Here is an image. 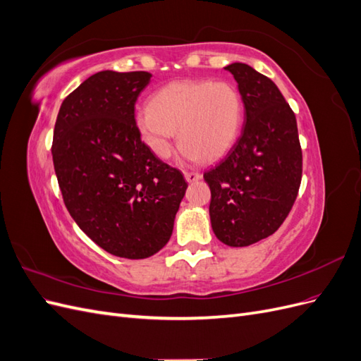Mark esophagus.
Segmentation results:
<instances>
[{
	"instance_id": "esophagus-1",
	"label": "esophagus",
	"mask_w": 361,
	"mask_h": 361,
	"mask_svg": "<svg viewBox=\"0 0 361 361\" xmlns=\"http://www.w3.org/2000/svg\"><path fill=\"white\" fill-rule=\"evenodd\" d=\"M183 176L187 179V182H195L202 178V174L199 171H185Z\"/></svg>"
}]
</instances>
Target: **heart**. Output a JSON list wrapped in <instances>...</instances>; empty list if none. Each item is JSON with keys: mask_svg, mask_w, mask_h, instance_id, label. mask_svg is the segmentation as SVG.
Instances as JSON below:
<instances>
[{"mask_svg": "<svg viewBox=\"0 0 361 361\" xmlns=\"http://www.w3.org/2000/svg\"><path fill=\"white\" fill-rule=\"evenodd\" d=\"M141 140L158 158H167L176 138L182 157L212 162L233 146L243 125V101L227 81L183 80L167 84L134 114Z\"/></svg>", "mask_w": 361, "mask_h": 361, "instance_id": "obj_1", "label": "heart"}]
</instances>
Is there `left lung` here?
Listing matches in <instances>:
<instances>
[{
  "mask_svg": "<svg viewBox=\"0 0 361 361\" xmlns=\"http://www.w3.org/2000/svg\"><path fill=\"white\" fill-rule=\"evenodd\" d=\"M244 102V126L227 155L203 178L211 188L215 236L228 247H247L274 233L298 195L302 152L297 118L268 76L248 64L224 68Z\"/></svg>",
  "mask_w": 361,
  "mask_h": 361,
  "instance_id": "obj_1",
  "label": "left lung"
}]
</instances>
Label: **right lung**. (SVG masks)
<instances>
[{"instance_id": "obj_1", "label": "right lung", "mask_w": 361, "mask_h": 361, "mask_svg": "<svg viewBox=\"0 0 361 361\" xmlns=\"http://www.w3.org/2000/svg\"><path fill=\"white\" fill-rule=\"evenodd\" d=\"M149 72L102 71L63 101L52 161L71 216L108 253L146 259L169 243L183 174L141 141L135 102Z\"/></svg>"}]
</instances>
